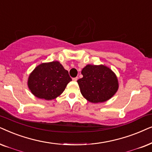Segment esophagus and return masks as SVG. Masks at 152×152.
<instances>
[{"instance_id": "1", "label": "esophagus", "mask_w": 152, "mask_h": 152, "mask_svg": "<svg viewBox=\"0 0 152 152\" xmlns=\"http://www.w3.org/2000/svg\"><path fill=\"white\" fill-rule=\"evenodd\" d=\"M78 77H76V78H72V80H74V81H77V80H78Z\"/></svg>"}]
</instances>
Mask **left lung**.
Segmentation results:
<instances>
[{
	"mask_svg": "<svg viewBox=\"0 0 152 152\" xmlns=\"http://www.w3.org/2000/svg\"><path fill=\"white\" fill-rule=\"evenodd\" d=\"M81 74L83 77L77 80L80 92L91 103L106 102L118 90L116 75L106 66L88 64Z\"/></svg>",
	"mask_w": 152,
	"mask_h": 152,
	"instance_id": "8db88e82",
	"label": "left lung"
}]
</instances>
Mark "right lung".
I'll return each instance as SVG.
<instances>
[{
  "label": "right lung",
  "mask_w": 152,
  "mask_h": 152,
  "mask_svg": "<svg viewBox=\"0 0 152 152\" xmlns=\"http://www.w3.org/2000/svg\"><path fill=\"white\" fill-rule=\"evenodd\" d=\"M72 80L67 70L58 61L42 63L30 74L28 86L39 99L52 100L63 92Z\"/></svg>",
  "instance_id": "obj_1"
}]
</instances>
